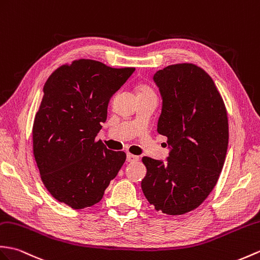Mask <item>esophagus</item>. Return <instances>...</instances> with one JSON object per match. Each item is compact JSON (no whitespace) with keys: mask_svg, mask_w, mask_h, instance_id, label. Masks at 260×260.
I'll list each match as a JSON object with an SVG mask.
<instances>
[{"mask_svg":"<svg viewBox=\"0 0 260 260\" xmlns=\"http://www.w3.org/2000/svg\"><path fill=\"white\" fill-rule=\"evenodd\" d=\"M126 158H127V161L133 162V161H137L140 157H138V156H136V155H133V154L128 153L127 156H126Z\"/></svg>","mask_w":260,"mask_h":260,"instance_id":"1","label":"esophagus"}]
</instances>
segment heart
I'll return each mask as SVG.
<instances>
[{"instance_id": "1", "label": "heart", "mask_w": 260, "mask_h": 260, "mask_svg": "<svg viewBox=\"0 0 260 260\" xmlns=\"http://www.w3.org/2000/svg\"><path fill=\"white\" fill-rule=\"evenodd\" d=\"M137 90V96H141V95H156L154 89L150 87L149 85H147V84H140V85L137 86L136 88Z\"/></svg>"}]
</instances>
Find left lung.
Masks as SVG:
<instances>
[{"mask_svg": "<svg viewBox=\"0 0 260 260\" xmlns=\"http://www.w3.org/2000/svg\"><path fill=\"white\" fill-rule=\"evenodd\" d=\"M162 107L157 132L171 146L167 161L145 156V197L157 212L183 215L196 209L218 182L228 146L225 103L206 72L191 63L156 72Z\"/></svg>", "mask_w": 260, "mask_h": 260, "instance_id": "8db88e82", "label": "left lung"}]
</instances>
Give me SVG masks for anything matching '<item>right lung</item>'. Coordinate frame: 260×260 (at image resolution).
I'll use <instances>...</instances> for the list:
<instances>
[{
	"mask_svg": "<svg viewBox=\"0 0 260 260\" xmlns=\"http://www.w3.org/2000/svg\"><path fill=\"white\" fill-rule=\"evenodd\" d=\"M135 68L75 59L47 78L32 129L33 154L45 188L73 209L99 203L126 159L95 137L108 102Z\"/></svg>",
	"mask_w": 260,
	"mask_h": 260,
	"instance_id": "add662e5",
	"label": "right lung"
}]
</instances>
